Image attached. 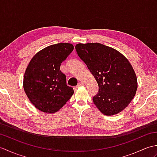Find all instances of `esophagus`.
Here are the masks:
<instances>
[{
    "label": "esophagus",
    "mask_w": 157,
    "mask_h": 157,
    "mask_svg": "<svg viewBox=\"0 0 157 157\" xmlns=\"http://www.w3.org/2000/svg\"><path fill=\"white\" fill-rule=\"evenodd\" d=\"M78 86H84V83H83V82H79Z\"/></svg>",
    "instance_id": "34e87169"
}]
</instances>
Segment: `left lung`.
Here are the masks:
<instances>
[{"label":"left lung","instance_id":"8db88e82","mask_svg":"<svg viewBox=\"0 0 157 157\" xmlns=\"http://www.w3.org/2000/svg\"><path fill=\"white\" fill-rule=\"evenodd\" d=\"M75 50L98 83L93 102L102 114L111 116L122 111L134 98L137 77L128 59L121 52L100 43H79Z\"/></svg>","mask_w":157,"mask_h":157}]
</instances>
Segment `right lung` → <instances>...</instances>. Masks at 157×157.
Returning a JSON list of instances; mask_svg holds the SVG:
<instances>
[{"label":"right lung","mask_w":157,"mask_h":157,"mask_svg":"<svg viewBox=\"0 0 157 157\" xmlns=\"http://www.w3.org/2000/svg\"><path fill=\"white\" fill-rule=\"evenodd\" d=\"M73 48L69 43L52 44L38 52L29 61L23 76V89L29 101L40 111L57 112L74 93L60 69L61 63Z\"/></svg>","instance_id":"1"}]
</instances>
